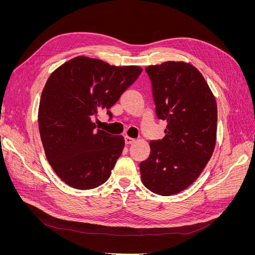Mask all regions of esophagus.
I'll return each instance as SVG.
<instances>
[{
  "label": "esophagus",
  "instance_id": "34e87169",
  "mask_svg": "<svg viewBox=\"0 0 255 255\" xmlns=\"http://www.w3.org/2000/svg\"><path fill=\"white\" fill-rule=\"evenodd\" d=\"M125 141H126V144H132V143L135 142V139H133V138H130V137L126 136L125 137Z\"/></svg>",
  "mask_w": 255,
  "mask_h": 255
}]
</instances>
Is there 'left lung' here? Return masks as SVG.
Masks as SVG:
<instances>
[{
    "label": "left lung",
    "instance_id": "obj_1",
    "mask_svg": "<svg viewBox=\"0 0 255 255\" xmlns=\"http://www.w3.org/2000/svg\"><path fill=\"white\" fill-rule=\"evenodd\" d=\"M157 118L167 121L165 137L150 141L140 163L141 181L152 192L171 196L186 189L211 159L217 135V104L196 67L166 61L145 68Z\"/></svg>",
    "mask_w": 255,
    "mask_h": 255
}]
</instances>
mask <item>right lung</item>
Instances as JSON below:
<instances>
[{"label": "right lung", "mask_w": 255, "mask_h": 255, "mask_svg": "<svg viewBox=\"0 0 255 255\" xmlns=\"http://www.w3.org/2000/svg\"><path fill=\"white\" fill-rule=\"evenodd\" d=\"M142 69L116 67L97 58L74 57L53 71L42 90L38 125L45 156L59 179L92 189L111 176L125 148L122 136L96 129L92 121L111 107Z\"/></svg>", "instance_id": "1"}]
</instances>
